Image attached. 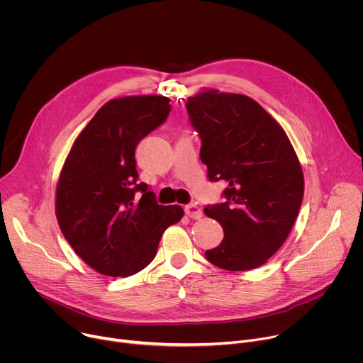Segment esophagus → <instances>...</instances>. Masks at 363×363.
I'll list each match as a JSON object with an SVG mask.
<instances>
[{
	"label": "esophagus",
	"mask_w": 363,
	"mask_h": 363,
	"mask_svg": "<svg viewBox=\"0 0 363 363\" xmlns=\"http://www.w3.org/2000/svg\"><path fill=\"white\" fill-rule=\"evenodd\" d=\"M184 211H186V215H187L189 218H191V219H199V218H202V215H203L202 209H201L198 205H194V203L187 205V206L184 208Z\"/></svg>",
	"instance_id": "34e87169"
}]
</instances>
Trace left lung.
<instances>
[{
    "label": "left lung",
    "mask_w": 363,
    "mask_h": 363,
    "mask_svg": "<svg viewBox=\"0 0 363 363\" xmlns=\"http://www.w3.org/2000/svg\"><path fill=\"white\" fill-rule=\"evenodd\" d=\"M186 108L209 180L228 184L225 202L203 209L224 230L205 256L225 270L256 269L282 247L298 216L303 174L296 152L282 126L244 94L205 89Z\"/></svg>",
    "instance_id": "obj_1"
}]
</instances>
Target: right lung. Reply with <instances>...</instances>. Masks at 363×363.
<instances>
[{
  "instance_id": "1",
  "label": "right lung",
  "mask_w": 363,
  "mask_h": 363,
  "mask_svg": "<svg viewBox=\"0 0 363 363\" xmlns=\"http://www.w3.org/2000/svg\"><path fill=\"white\" fill-rule=\"evenodd\" d=\"M169 101L164 96L108 100L64 162L55 199L60 228L101 274L128 277L145 269L162 233L184 213L177 205H158L148 186L138 183L135 148L169 116Z\"/></svg>"
}]
</instances>
